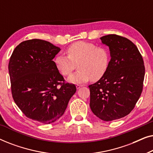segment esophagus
I'll use <instances>...</instances> for the list:
<instances>
[{
	"instance_id": "1",
	"label": "esophagus",
	"mask_w": 153,
	"mask_h": 153,
	"mask_svg": "<svg viewBox=\"0 0 153 153\" xmlns=\"http://www.w3.org/2000/svg\"><path fill=\"white\" fill-rule=\"evenodd\" d=\"M82 86H83L82 85H79V84H77V85H76V89H79L81 87H82Z\"/></svg>"
}]
</instances>
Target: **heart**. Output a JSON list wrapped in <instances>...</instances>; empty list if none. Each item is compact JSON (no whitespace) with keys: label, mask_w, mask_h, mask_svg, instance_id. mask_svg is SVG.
<instances>
[{"label":"heart","mask_w":153,"mask_h":153,"mask_svg":"<svg viewBox=\"0 0 153 153\" xmlns=\"http://www.w3.org/2000/svg\"><path fill=\"white\" fill-rule=\"evenodd\" d=\"M68 56L58 55L54 59L56 68L64 76L70 74L77 63L78 70L71 74L68 81L72 83L86 82L90 79L97 81L108 70L110 62L108 50L95 44L78 41L69 46Z\"/></svg>","instance_id":"heart-1"}]
</instances>
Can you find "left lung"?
<instances>
[{
  "mask_svg": "<svg viewBox=\"0 0 153 153\" xmlns=\"http://www.w3.org/2000/svg\"><path fill=\"white\" fill-rule=\"evenodd\" d=\"M100 39L109 48L111 60L104 76L88 85L90 106L100 119L111 121L134 108L143 90L145 66L137 46L129 39L114 34Z\"/></svg>",
  "mask_w": 153,
  "mask_h": 153,
  "instance_id": "left-lung-1",
  "label": "left lung"
}]
</instances>
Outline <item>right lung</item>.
<instances>
[{
    "label": "right lung",
    "instance_id": "obj_1",
    "mask_svg": "<svg viewBox=\"0 0 153 153\" xmlns=\"http://www.w3.org/2000/svg\"><path fill=\"white\" fill-rule=\"evenodd\" d=\"M60 51L49 42L29 39L14 49L8 65L14 102L26 117L44 124L58 120L76 91L53 61Z\"/></svg>",
    "mask_w": 153,
    "mask_h": 153
}]
</instances>
